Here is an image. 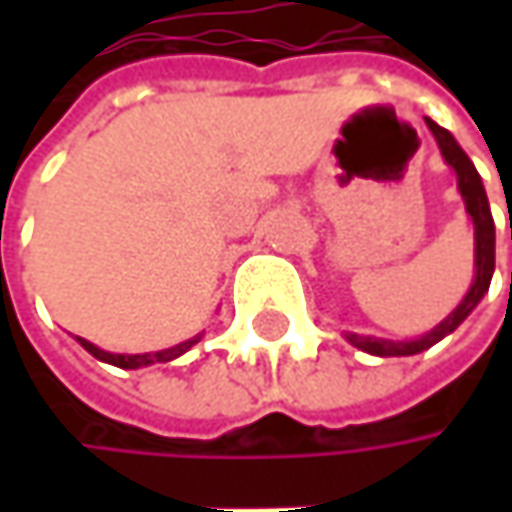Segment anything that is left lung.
<instances>
[{
  "label": "left lung",
  "instance_id": "obj_1",
  "mask_svg": "<svg viewBox=\"0 0 512 512\" xmlns=\"http://www.w3.org/2000/svg\"><path fill=\"white\" fill-rule=\"evenodd\" d=\"M427 128L433 130V136H436V142L442 148L444 162L456 170L464 205H467V213L473 216V225H476V282L467 290L462 305L456 307L442 325L436 327V330H430L422 339H413V342H387V339H370V336H356V333L347 336L353 347H359L364 353H373V356H413V353H422V350L433 347L436 342H442L444 336L453 333L456 327L462 325L464 319H467V313L482 302V296L487 293V287H490V279H493V267H496V227H493V216H490V205H487V193H484L482 179H479V173L473 168V162L467 159V153L456 145V139L447 130L439 128L433 119H427Z\"/></svg>",
  "mask_w": 512,
  "mask_h": 512
}]
</instances>
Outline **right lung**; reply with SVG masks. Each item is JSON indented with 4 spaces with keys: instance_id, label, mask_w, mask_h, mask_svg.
<instances>
[{
    "instance_id": "1",
    "label": "right lung",
    "mask_w": 512,
    "mask_h": 512,
    "mask_svg": "<svg viewBox=\"0 0 512 512\" xmlns=\"http://www.w3.org/2000/svg\"><path fill=\"white\" fill-rule=\"evenodd\" d=\"M79 339V336H76ZM199 342V336L196 339H190V342L176 344V347H170V350H159V353H136V356H122V353H105V350H99L96 344L85 342V339H79V344L88 350L90 356H96V359H102V362L116 364V367H128V370H136V367H145V364L153 362H170V359H179L185 350H190L193 344Z\"/></svg>"
}]
</instances>
